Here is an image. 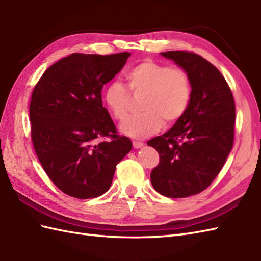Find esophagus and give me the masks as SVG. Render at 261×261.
I'll list each match as a JSON object with an SVG mask.
<instances>
[{
    "label": "esophagus",
    "mask_w": 261,
    "mask_h": 261,
    "mask_svg": "<svg viewBox=\"0 0 261 261\" xmlns=\"http://www.w3.org/2000/svg\"><path fill=\"white\" fill-rule=\"evenodd\" d=\"M132 146H134L135 149H139L143 147V142L140 141H132Z\"/></svg>",
    "instance_id": "1"
}]
</instances>
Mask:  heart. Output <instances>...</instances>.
I'll use <instances>...</instances> for the list:
<instances>
[{
    "label": "heart",
    "mask_w": 261,
    "mask_h": 261,
    "mask_svg": "<svg viewBox=\"0 0 261 261\" xmlns=\"http://www.w3.org/2000/svg\"><path fill=\"white\" fill-rule=\"evenodd\" d=\"M125 81L131 95H143L142 113L121 125V131L131 138L142 139L156 134L163 122L166 125L175 123L190 105L191 79L182 68L146 59L126 71ZM103 101L115 120L122 122L127 118L130 94L121 83H110L103 92Z\"/></svg>",
    "instance_id": "obj_1"
}]
</instances>
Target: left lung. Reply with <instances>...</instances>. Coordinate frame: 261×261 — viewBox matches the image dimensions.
<instances>
[{"instance_id":"obj_1","label":"left lung","mask_w":261,"mask_h":261,"mask_svg":"<svg viewBox=\"0 0 261 261\" xmlns=\"http://www.w3.org/2000/svg\"><path fill=\"white\" fill-rule=\"evenodd\" d=\"M162 55L187 71L192 95L175 125L147 142L159 153L150 179L164 196L188 197L212 184L229 156L234 140V98L223 75L202 56L192 51Z\"/></svg>"}]
</instances>
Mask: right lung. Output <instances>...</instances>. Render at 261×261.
<instances>
[{
    "label": "right lung",
    "mask_w": 261,
    "mask_h": 261,
    "mask_svg": "<svg viewBox=\"0 0 261 261\" xmlns=\"http://www.w3.org/2000/svg\"><path fill=\"white\" fill-rule=\"evenodd\" d=\"M130 53H75L47 68L30 99L31 139L49 178L71 197L107 192L115 167L131 150L102 104V88Z\"/></svg>",
    "instance_id": "add662e5"
}]
</instances>
